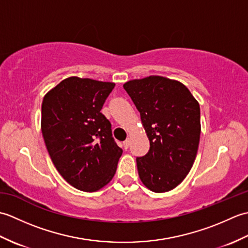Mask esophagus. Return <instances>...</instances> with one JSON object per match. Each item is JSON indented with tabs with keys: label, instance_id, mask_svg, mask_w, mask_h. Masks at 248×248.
<instances>
[{
	"label": "esophagus",
	"instance_id": "obj_1",
	"mask_svg": "<svg viewBox=\"0 0 248 248\" xmlns=\"http://www.w3.org/2000/svg\"><path fill=\"white\" fill-rule=\"evenodd\" d=\"M130 139H127V140H125L124 141V148L125 149H128L129 148V146H130Z\"/></svg>",
	"mask_w": 248,
	"mask_h": 248
}]
</instances>
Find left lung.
<instances>
[{
  "mask_svg": "<svg viewBox=\"0 0 248 248\" xmlns=\"http://www.w3.org/2000/svg\"><path fill=\"white\" fill-rule=\"evenodd\" d=\"M140 113L150 141L144 156L136 157L139 176L150 191L175 188L194 164L200 139V108L182 83L150 76L124 84Z\"/></svg>",
  "mask_w": 248,
  "mask_h": 248,
  "instance_id": "8db88e82",
  "label": "left lung"
}]
</instances>
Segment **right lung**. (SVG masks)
<instances>
[{"instance_id": "1", "label": "right lung", "mask_w": 248, "mask_h": 248, "mask_svg": "<svg viewBox=\"0 0 248 248\" xmlns=\"http://www.w3.org/2000/svg\"><path fill=\"white\" fill-rule=\"evenodd\" d=\"M114 83L70 77L46 94L41 132L52 162L78 189L96 192L112 180L123 149L101 113Z\"/></svg>"}]
</instances>
